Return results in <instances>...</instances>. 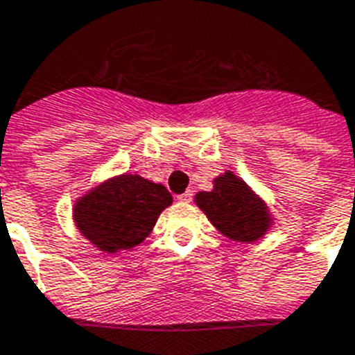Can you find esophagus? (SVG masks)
<instances>
[{"label":"esophagus","instance_id":"obj_1","mask_svg":"<svg viewBox=\"0 0 355 355\" xmlns=\"http://www.w3.org/2000/svg\"><path fill=\"white\" fill-rule=\"evenodd\" d=\"M192 198H194L192 190H187V192H183V194L178 196V201H181V203H190V201H192Z\"/></svg>","mask_w":355,"mask_h":355}]
</instances>
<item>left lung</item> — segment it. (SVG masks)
<instances>
[{
	"mask_svg": "<svg viewBox=\"0 0 355 355\" xmlns=\"http://www.w3.org/2000/svg\"><path fill=\"white\" fill-rule=\"evenodd\" d=\"M196 205L232 241H256L270 227L261 199L232 172L214 180V190L196 194Z\"/></svg>",
	"mask_w": 355,
	"mask_h": 355,
	"instance_id": "8db88e82",
	"label": "left lung"
}]
</instances>
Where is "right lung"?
I'll return each mask as SVG.
<instances>
[{
  "mask_svg": "<svg viewBox=\"0 0 355 355\" xmlns=\"http://www.w3.org/2000/svg\"><path fill=\"white\" fill-rule=\"evenodd\" d=\"M168 205L172 196L163 184L123 174L79 199L74 221L99 250L112 254L139 245Z\"/></svg>",
  "mask_w": 355,
  "mask_h": 355,
  "instance_id": "1",
  "label": "right lung"
}]
</instances>
